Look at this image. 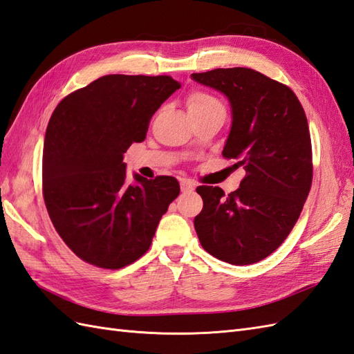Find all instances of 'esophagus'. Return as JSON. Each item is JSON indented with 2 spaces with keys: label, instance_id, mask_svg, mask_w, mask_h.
Wrapping results in <instances>:
<instances>
[{
  "label": "esophagus",
  "instance_id": "1",
  "mask_svg": "<svg viewBox=\"0 0 354 354\" xmlns=\"http://www.w3.org/2000/svg\"><path fill=\"white\" fill-rule=\"evenodd\" d=\"M193 188H194V185L190 183V180H187V179L180 180V192H183V193L193 192Z\"/></svg>",
  "mask_w": 354,
  "mask_h": 354
}]
</instances>
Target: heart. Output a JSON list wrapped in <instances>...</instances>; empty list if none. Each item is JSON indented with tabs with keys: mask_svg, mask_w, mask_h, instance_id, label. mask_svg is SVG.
Listing matches in <instances>:
<instances>
[{
	"mask_svg": "<svg viewBox=\"0 0 354 354\" xmlns=\"http://www.w3.org/2000/svg\"><path fill=\"white\" fill-rule=\"evenodd\" d=\"M212 105H220V102L216 100V97H212L208 93L194 92V93H192L190 96L187 97V109H188V111L207 109V106H212Z\"/></svg>",
	"mask_w": 354,
	"mask_h": 354,
	"instance_id": "b5f03b06",
	"label": "heart"
}]
</instances>
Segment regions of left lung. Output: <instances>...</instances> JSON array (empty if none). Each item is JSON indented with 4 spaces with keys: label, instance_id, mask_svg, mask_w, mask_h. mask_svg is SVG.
Wrapping results in <instances>:
<instances>
[{
    "label": "left lung",
    "instance_id": "8db88e82",
    "mask_svg": "<svg viewBox=\"0 0 354 354\" xmlns=\"http://www.w3.org/2000/svg\"><path fill=\"white\" fill-rule=\"evenodd\" d=\"M192 78L223 93L232 123L223 157L235 158L245 178L225 196L201 185L203 208L194 218L202 248L232 266L267 258L299 220L312 184L306 114L290 87L249 68L214 69Z\"/></svg>",
    "mask_w": 354,
    "mask_h": 354
}]
</instances>
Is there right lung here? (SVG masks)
<instances>
[{
    "label": "right lung",
    "instance_id": "1",
    "mask_svg": "<svg viewBox=\"0 0 354 354\" xmlns=\"http://www.w3.org/2000/svg\"><path fill=\"white\" fill-rule=\"evenodd\" d=\"M180 87L167 75H105L57 105L44 143V197L62 240L101 268L133 264L179 194L171 176L127 179L123 153Z\"/></svg>",
    "mask_w": 354,
    "mask_h": 354
}]
</instances>
